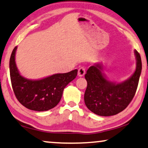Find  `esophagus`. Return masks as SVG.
Masks as SVG:
<instances>
[{"label":"esophagus","mask_w":148,"mask_h":148,"mask_svg":"<svg viewBox=\"0 0 148 148\" xmlns=\"http://www.w3.org/2000/svg\"><path fill=\"white\" fill-rule=\"evenodd\" d=\"M84 74H85V68L84 67H80L78 69V76L82 77L84 76Z\"/></svg>","instance_id":"esophagus-1"}]
</instances>
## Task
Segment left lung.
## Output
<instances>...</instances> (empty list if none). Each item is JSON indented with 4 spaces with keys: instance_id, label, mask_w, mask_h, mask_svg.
I'll use <instances>...</instances> for the list:
<instances>
[{
    "instance_id": "8db88e82",
    "label": "left lung",
    "mask_w": 148,
    "mask_h": 148,
    "mask_svg": "<svg viewBox=\"0 0 148 148\" xmlns=\"http://www.w3.org/2000/svg\"><path fill=\"white\" fill-rule=\"evenodd\" d=\"M136 68L127 80L116 83L107 79L103 73V66L97 63L90 66L85 74L87 87L84 93V103L87 108L96 115L112 116L127 107L136 94L142 64L139 53L134 50Z\"/></svg>"
}]
</instances>
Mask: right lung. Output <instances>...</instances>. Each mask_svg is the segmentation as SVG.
I'll return each instance as SVG.
<instances>
[{"instance_id":"right-lung-1","label":"right lung","mask_w":148,"mask_h":148,"mask_svg":"<svg viewBox=\"0 0 148 148\" xmlns=\"http://www.w3.org/2000/svg\"><path fill=\"white\" fill-rule=\"evenodd\" d=\"M17 47L12 51L9 62L10 76L14 95L27 109L45 111L53 109L62 99L64 89L77 76L78 70L55 74L39 80L25 78L19 73L15 62Z\"/></svg>"}]
</instances>
